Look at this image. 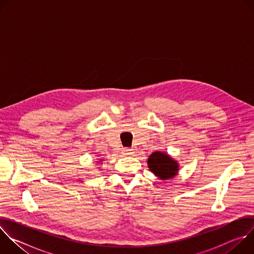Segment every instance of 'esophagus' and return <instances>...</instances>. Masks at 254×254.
I'll return each mask as SVG.
<instances>
[{
  "label": "esophagus",
  "instance_id": "1",
  "mask_svg": "<svg viewBox=\"0 0 254 254\" xmlns=\"http://www.w3.org/2000/svg\"><path fill=\"white\" fill-rule=\"evenodd\" d=\"M124 155H132L133 154V150L132 149H125L123 151Z\"/></svg>",
  "mask_w": 254,
  "mask_h": 254
}]
</instances>
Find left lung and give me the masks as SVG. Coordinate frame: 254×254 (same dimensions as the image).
Returning a JSON list of instances; mask_svg holds the SVG:
<instances>
[{
    "mask_svg": "<svg viewBox=\"0 0 254 254\" xmlns=\"http://www.w3.org/2000/svg\"><path fill=\"white\" fill-rule=\"evenodd\" d=\"M150 170L162 180L173 178L178 171V164L169 158L167 154L156 152L148 160Z\"/></svg>",
    "mask_w": 254,
    "mask_h": 254,
    "instance_id": "obj_1",
    "label": "left lung"
}]
</instances>
